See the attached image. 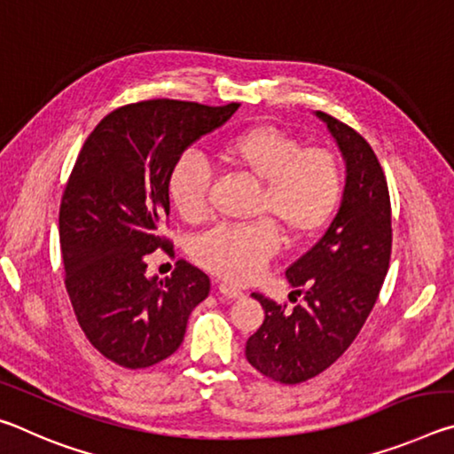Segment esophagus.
Here are the masks:
<instances>
[{"label": "esophagus", "mask_w": 454, "mask_h": 454, "mask_svg": "<svg viewBox=\"0 0 454 454\" xmlns=\"http://www.w3.org/2000/svg\"><path fill=\"white\" fill-rule=\"evenodd\" d=\"M218 292L222 296H226V298H242L244 296V292L240 290V288H234V286H230V284H220L218 286Z\"/></svg>", "instance_id": "34e87169"}]
</instances>
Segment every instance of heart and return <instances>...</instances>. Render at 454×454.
Listing matches in <instances>:
<instances>
[{
    "label": "heart",
    "mask_w": 454,
    "mask_h": 454,
    "mask_svg": "<svg viewBox=\"0 0 454 454\" xmlns=\"http://www.w3.org/2000/svg\"><path fill=\"white\" fill-rule=\"evenodd\" d=\"M218 156L260 182L256 216L270 218L290 242L306 240L325 228L342 196V172L333 153L304 148L284 129L258 124L222 142ZM210 168L196 152H184L168 172V198L186 222L208 214ZM278 232L270 222L214 228L194 242L196 262L228 282H250L278 250Z\"/></svg>",
    "instance_id": "b5f03b06"
}]
</instances>
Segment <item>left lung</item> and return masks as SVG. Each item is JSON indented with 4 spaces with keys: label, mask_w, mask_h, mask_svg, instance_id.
I'll use <instances>...</instances> for the list:
<instances>
[{
    "label": "left lung",
    "mask_w": 454,
    "mask_h": 454,
    "mask_svg": "<svg viewBox=\"0 0 454 454\" xmlns=\"http://www.w3.org/2000/svg\"><path fill=\"white\" fill-rule=\"evenodd\" d=\"M347 164V182L325 236L288 266L292 294L304 304L286 310L258 292L266 318L246 342L248 363L268 379L298 384L336 363L355 340L388 272L393 226L379 158L363 136L317 112Z\"/></svg>",
    "instance_id": "8db88e82"
}]
</instances>
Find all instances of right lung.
<instances>
[{"instance_id":"1","label":"right lung","mask_w":454,"mask_h":454,"mask_svg":"<svg viewBox=\"0 0 454 454\" xmlns=\"http://www.w3.org/2000/svg\"><path fill=\"white\" fill-rule=\"evenodd\" d=\"M240 104L178 99L118 107L80 152L59 206L66 288L83 334L106 358L148 368L174 355L210 278L186 260L172 276H145V256L170 242L168 172L200 137L224 126Z\"/></svg>"}]
</instances>
